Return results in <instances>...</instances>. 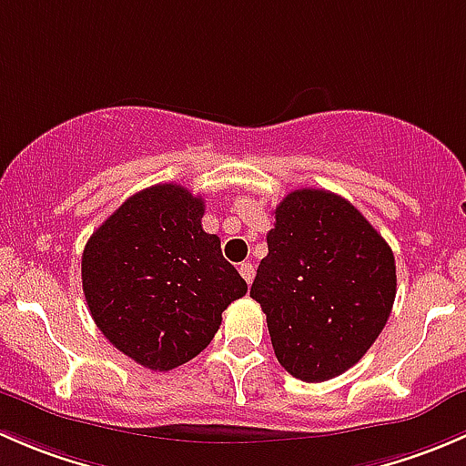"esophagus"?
Instances as JSON below:
<instances>
[{
	"label": "esophagus",
	"mask_w": 466,
	"mask_h": 466,
	"mask_svg": "<svg viewBox=\"0 0 466 466\" xmlns=\"http://www.w3.org/2000/svg\"><path fill=\"white\" fill-rule=\"evenodd\" d=\"M238 272H241V277L248 281V284H252V279H255V266H252L250 261L238 263Z\"/></svg>",
	"instance_id": "34e87169"
}]
</instances>
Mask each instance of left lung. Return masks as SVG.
I'll list each match as a JSON object with an SVG mask.
<instances>
[{
	"label": "left lung",
	"mask_w": 466,
	"mask_h": 466,
	"mask_svg": "<svg viewBox=\"0 0 466 466\" xmlns=\"http://www.w3.org/2000/svg\"><path fill=\"white\" fill-rule=\"evenodd\" d=\"M252 281L281 368L307 383L359 363L392 311L397 266L385 238L350 200L290 191L275 209Z\"/></svg>",
	"instance_id": "1"
}]
</instances>
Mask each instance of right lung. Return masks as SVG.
Segmentation results:
<instances>
[{"label":"right lung","mask_w":466,"mask_h":466,"mask_svg":"<svg viewBox=\"0 0 466 466\" xmlns=\"http://www.w3.org/2000/svg\"><path fill=\"white\" fill-rule=\"evenodd\" d=\"M205 203L180 185L130 196L83 250L89 313L103 336L148 370L177 368L218 331L223 311L248 293L203 229Z\"/></svg>","instance_id":"add662e5"}]
</instances>
